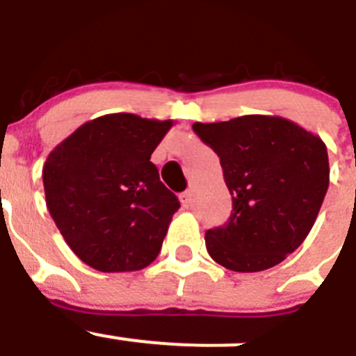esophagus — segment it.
Returning <instances> with one entry per match:
<instances>
[{
	"mask_svg": "<svg viewBox=\"0 0 356 356\" xmlns=\"http://www.w3.org/2000/svg\"><path fill=\"white\" fill-rule=\"evenodd\" d=\"M193 191L191 190H186V191H182L181 193V202H182V206L184 207H191V200H193Z\"/></svg>",
	"mask_w": 356,
	"mask_h": 356,
	"instance_id": "34e87169",
	"label": "esophagus"
}]
</instances>
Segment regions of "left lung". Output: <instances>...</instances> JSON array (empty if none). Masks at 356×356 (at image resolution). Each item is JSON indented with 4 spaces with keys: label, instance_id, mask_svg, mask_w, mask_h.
Returning a JSON list of instances; mask_svg holds the SVG:
<instances>
[{
    "label": "left lung",
    "instance_id": "left-lung-1",
    "mask_svg": "<svg viewBox=\"0 0 356 356\" xmlns=\"http://www.w3.org/2000/svg\"><path fill=\"white\" fill-rule=\"evenodd\" d=\"M193 131L218 154L232 195L225 225L206 232L209 255L239 273L280 264L305 241L325 200L330 182L325 142L271 115L195 122Z\"/></svg>",
    "mask_w": 356,
    "mask_h": 356
}]
</instances>
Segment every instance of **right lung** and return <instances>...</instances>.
<instances>
[{
  "label": "right lung",
  "instance_id": "add662e5",
  "mask_svg": "<svg viewBox=\"0 0 356 356\" xmlns=\"http://www.w3.org/2000/svg\"><path fill=\"white\" fill-rule=\"evenodd\" d=\"M172 126L133 113L102 115L47 156V209L70 250L94 270L138 271L158 257L181 204L150 156Z\"/></svg>",
  "mask_w": 356,
  "mask_h": 356
}]
</instances>
